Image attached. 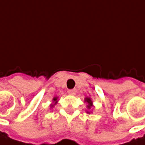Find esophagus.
Returning <instances> with one entry per match:
<instances>
[{
	"instance_id": "obj_1",
	"label": "esophagus",
	"mask_w": 145,
	"mask_h": 145,
	"mask_svg": "<svg viewBox=\"0 0 145 145\" xmlns=\"http://www.w3.org/2000/svg\"><path fill=\"white\" fill-rule=\"evenodd\" d=\"M68 94H69V95H74L76 94V89H69V90H68Z\"/></svg>"
}]
</instances>
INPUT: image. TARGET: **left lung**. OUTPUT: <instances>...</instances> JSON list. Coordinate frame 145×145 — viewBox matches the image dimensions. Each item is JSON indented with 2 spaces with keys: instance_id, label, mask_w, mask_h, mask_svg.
Returning <instances> with one entry per match:
<instances>
[{
  "instance_id": "obj_1",
  "label": "left lung",
  "mask_w": 145,
  "mask_h": 145,
  "mask_svg": "<svg viewBox=\"0 0 145 145\" xmlns=\"http://www.w3.org/2000/svg\"><path fill=\"white\" fill-rule=\"evenodd\" d=\"M85 102L87 104V106H86V108H87L86 113L89 114L90 113H92V111H90V110L92 109V107H94L93 101H92V99H90L89 97H86L85 98Z\"/></svg>"
}]
</instances>
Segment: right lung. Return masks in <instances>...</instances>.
<instances>
[{"instance_id":"obj_1","label":"right lung","mask_w":145,"mask_h":145,"mask_svg":"<svg viewBox=\"0 0 145 145\" xmlns=\"http://www.w3.org/2000/svg\"><path fill=\"white\" fill-rule=\"evenodd\" d=\"M58 101H59V100H58V97H57V96H55V97L52 99V103L50 105V109H52V108H53V107H54L57 103H58Z\"/></svg>"}]
</instances>
